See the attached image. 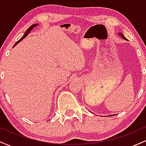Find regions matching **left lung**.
Listing matches in <instances>:
<instances>
[{"instance_id": "1", "label": "left lung", "mask_w": 146, "mask_h": 146, "mask_svg": "<svg viewBox=\"0 0 146 146\" xmlns=\"http://www.w3.org/2000/svg\"><path fill=\"white\" fill-rule=\"evenodd\" d=\"M119 34L120 35V36H121V37H122V38H123V39H124V40H127V39H126V38H125V37H124V36H123V34H122V33H119Z\"/></svg>"}]
</instances>
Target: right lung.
Returning <instances> with one entry per match:
<instances>
[{"label": "right lung", "mask_w": 146, "mask_h": 146, "mask_svg": "<svg viewBox=\"0 0 146 146\" xmlns=\"http://www.w3.org/2000/svg\"><path fill=\"white\" fill-rule=\"evenodd\" d=\"M37 25H38V24H33V25H31V27H30L29 28V29H28L27 30V31H26V32H25V34H24V35H23V37H22V38H21V39H20V40H18L17 42H16V43H15V44L14 45V46H16V44H18V43H19V42H21V41H22V40H23V39H24V38H25V37H27V35H28V34H29V33H30V31H31V30H32V29H33V28H34V27H36V26H37ZM14 46H13V47H14Z\"/></svg>", "instance_id": "1"}]
</instances>
